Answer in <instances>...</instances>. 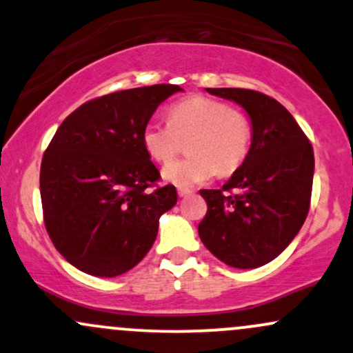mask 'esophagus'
Returning <instances> with one entry per match:
<instances>
[{
	"label": "esophagus",
	"instance_id": "34e87169",
	"mask_svg": "<svg viewBox=\"0 0 353 353\" xmlns=\"http://www.w3.org/2000/svg\"><path fill=\"white\" fill-rule=\"evenodd\" d=\"M177 194H179V197H188V196H190V194H192V190L185 189V188H179V189H177Z\"/></svg>",
	"mask_w": 353,
	"mask_h": 353
}]
</instances>
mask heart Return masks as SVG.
Wrapping results in <instances>:
<instances>
[{
	"instance_id": "b5f03b06",
	"label": "heart",
	"mask_w": 353,
	"mask_h": 353,
	"mask_svg": "<svg viewBox=\"0 0 353 353\" xmlns=\"http://www.w3.org/2000/svg\"><path fill=\"white\" fill-rule=\"evenodd\" d=\"M188 137L190 156L163 169L165 182L185 189L210 181L217 171L237 169L250 149L252 125L247 116L224 101L190 96L172 104L169 123L156 119L145 123L141 141L151 159L168 163Z\"/></svg>"
}]
</instances>
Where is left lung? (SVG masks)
I'll return each mask as SVG.
<instances>
[{
    "mask_svg": "<svg viewBox=\"0 0 353 353\" xmlns=\"http://www.w3.org/2000/svg\"><path fill=\"white\" fill-rule=\"evenodd\" d=\"M244 108L252 143L244 163L222 185L202 189L208 214L199 237L219 261L255 269L274 261L292 242L309 214L314 149L279 101L252 89L205 88ZM236 188L237 194H224Z\"/></svg>",
    "mask_w": 353,
    "mask_h": 353,
    "instance_id": "obj_1",
    "label": "left lung"
}]
</instances>
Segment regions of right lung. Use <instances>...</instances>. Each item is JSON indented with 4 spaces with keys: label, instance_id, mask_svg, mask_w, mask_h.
<instances>
[{
    "label": "right lung",
    "instance_id": "add662e5",
    "mask_svg": "<svg viewBox=\"0 0 353 353\" xmlns=\"http://www.w3.org/2000/svg\"><path fill=\"white\" fill-rule=\"evenodd\" d=\"M176 84L125 89L84 103L59 125L43 156L39 189L46 230L58 252L96 277L139 264L159 217L177 202L174 185L152 192L159 171L141 134Z\"/></svg>",
    "mask_w": 353,
    "mask_h": 353
}]
</instances>
